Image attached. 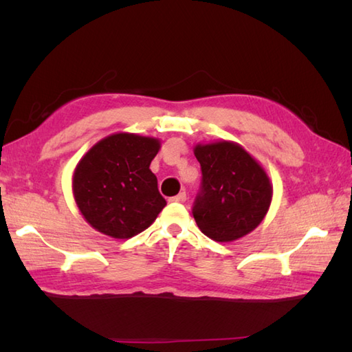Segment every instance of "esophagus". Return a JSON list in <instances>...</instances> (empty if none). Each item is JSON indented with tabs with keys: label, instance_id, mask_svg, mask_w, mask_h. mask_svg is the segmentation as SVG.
<instances>
[{
	"label": "esophagus",
	"instance_id": "obj_1",
	"mask_svg": "<svg viewBox=\"0 0 352 352\" xmlns=\"http://www.w3.org/2000/svg\"><path fill=\"white\" fill-rule=\"evenodd\" d=\"M186 199H188V195H186V192L178 193L177 197H172L170 198L172 203H186Z\"/></svg>",
	"mask_w": 352,
	"mask_h": 352
}]
</instances>
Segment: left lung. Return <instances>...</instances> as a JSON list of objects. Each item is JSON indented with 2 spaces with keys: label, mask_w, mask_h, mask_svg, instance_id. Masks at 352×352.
<instances>
[{
  "label": "left lung",
  "mask_w": 352,
  "mask_h": 352,
  "mask_svg": "<svg viewBox=\"0 0 352 352\" xmlns=\"http://www.w3.org/2000/svg\"><path fill=\"white\" fill-rule=\"evenodd\" d=\"M203 189L193 218L212 241L227 243L256 230L271 207L272 182L246 149L231 140L197 144Z\"/></svg>",
  "instance_id": "8db88e82"
}]
</instances>
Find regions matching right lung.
I'll return each instance as SVG.
<instances>
[{
	"mask_svg": "<svg viewBox=\"0 0 352 352\" xmlns=\"http://www.w3.org/2000/svg\"><path fill=\"white\" fill-rule=\"evenodd\" d=\"M160 145L157 138L119 131L81 157L72 195L89 226L113 239H131L151 226L166 206L149 169Z\"/></svg>",
	"mask_w": 352,
	"mask_h": 352,
	"instance_id": "1",
	"label": "right lung"
}]
</instances>
